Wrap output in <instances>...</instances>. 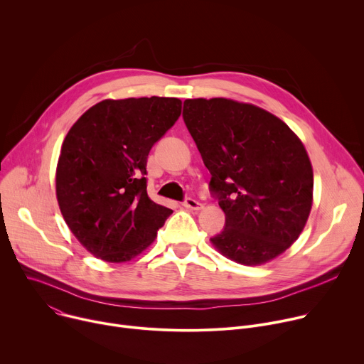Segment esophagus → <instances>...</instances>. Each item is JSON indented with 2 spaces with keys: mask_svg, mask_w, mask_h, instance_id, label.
Here are the masks:
<instances>
[{
  "mask_svg": "<svg viewBox=\"0 0 364 364\" xmlns=\"http://www.w3.org/2000/svg\"><path fill=\"white\" fill-rule=\"evenodd\" d=\"M183 205L186 207V209H190V210H201V209H203V204H201L200 201L191 198V197L186 198L184 203H183Z\"/></svg>",
  "mask_w": 364,
  "mask_h": 364,
  "instance_id": "obj_1",
  "label": "esophagus"
}]
</instances>
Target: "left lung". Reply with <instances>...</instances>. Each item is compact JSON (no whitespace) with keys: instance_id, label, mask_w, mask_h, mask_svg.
Instances as JSON below:
<instances>
[{"instance_id":"8db88e82","label":"left lung","mask_w":364,"mask_h":364,"mask_svg":"<svg viewBox=\"0 0 364 364\" xmlns=\"http://www.w3.org/2000/svg\"><path fill=\"white\" fill-rule=\"evenodd\" d=\"M183 118L226 215L212 245L242 265L272 261L298 239L313 205L304 144L278 117L233 99H186Z\"/></svg>"}]
</instances>
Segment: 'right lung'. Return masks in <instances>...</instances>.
Returning <instances> with one entry per match:
<instances>
[{
    "label": "right lung",
    "instance_id": "add662e5",
    "mask_svg": "<svg viewBox=\"0 0 364 364\" xmlns=\"http://www.w3.org/2000/svg\"><path fill=\"white\" fill-rule=\"evenodd\" d=\"M177 97L105 99L69 129L56 168V196L82 246L105 262H128L173 213L146 193L149 149L178 119Z\"/></svg>",
    "mask_w": 364,
    "mask_h": 364
}]
</instances>
